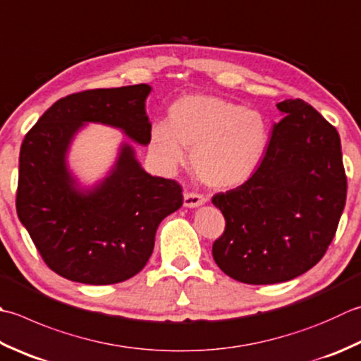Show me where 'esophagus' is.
I'll list each match as a JSON object with an SVG mask.
<instances>
[{"instance_id": "obj_1", "label": "esophagus", "mask_w": 361, "mask_h": 361, "mask_svg": "<svg viewBox=\"0 0 361 361\" xmlns=\"http://www.w3.org/2000/svg\"><path fill=\"white\" fill-rule=\"evenodd\" d=\"M207 202V197L199 192H190V190H185V207L188 208H195L200 207Z\"/></svg>"}]
</instances>
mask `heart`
Wrapping results in <instances>:
<instances>
[{
  "instance_id": "1",
  "label": "heart",
  "mask_w": 361,
  "mask_h": 361,
  "mask_svg": "<svg viewBox=\"0 0 361 361\" xmlns=\"http://www.w3.org/2000/svg\"><path fill=\"white\" fill-rule=\"evenodd\" d=\"M267 122L258 109L214 95H188L171 108V122L152 128V150L166 166L192 150L195 175L211 188L243 185L255 173L267 145Z\"/></svg>"
}]
</instances>
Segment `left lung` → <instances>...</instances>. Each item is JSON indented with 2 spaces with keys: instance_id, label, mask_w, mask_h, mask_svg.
<instances>
[{
  "instance_id": "1",
  "label": "left lung",
  "mask_w": 361,
  "mask_h": 361,
  "mask_svg": "<svg viewBox=\"0 0 361 361\" xmlns=\"http://www.w3.org/2000/svg\"><path fill=\"white\" fill-rule=\"evenodd\" d=\"M258 169L244 185L213 197L225 230L213 258L228 277L272 285L299 277L327 252L348 194L340 134L300 98L277 104Z\"/></svg>"
}]
</instances>
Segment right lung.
<instances>
[{
  "instance_id": "right-lung-1",
  "label": "right lung",
  "mask_w": 361,
  "mask_h": 361,
  "mask_svg": "<svg viewBox=\"0 0 361 361\" xmlns=\"http://www.w3.org/2000/svg\"><path fill=\"white\" fill-rule=\"evenodd\" d=\"M147 84L92 89L61 98L20 148L17 214L49 269L78 283L114 285L144 269L158 225L183 204L175 180L147 173L123 144L114 169L92 190L75 188L66 154L86 122L116 126L147 145Z\"/></svg>"
}]
</instances>
